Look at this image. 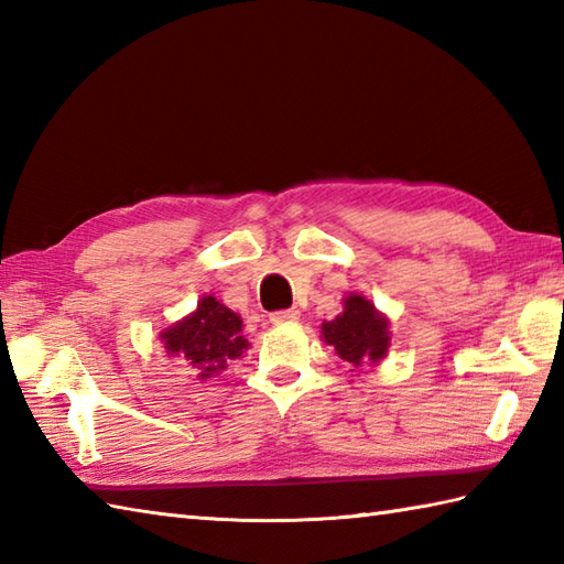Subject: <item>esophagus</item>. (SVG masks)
<instances>
[{
	"label": "esophagus",
	"instance_id": "1",
	"mask_svg": "<svg viewBox=\"0 0 564 564\" xmlns=\"http://www.w3.org/2000/svg\"><path fill=\"white\" fill-rule=\"evenodd\" d=\"M301 319V313L297 310H279V313L271 315L273 325H289V322H297Z\"/></svg>",
	"mask_w": 564,
	"mask_h": 564
}]
</instances>
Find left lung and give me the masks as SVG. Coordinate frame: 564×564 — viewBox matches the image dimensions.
I'll return each instance as SVG.
<instances>
[{"mask_svg": "<svg viewBox=\"0 0 564 564\" xmlns=\"http://www.w3.org/2000/svg\"><path fill=\"white\" fill-rule=\"evenodd\" d=\"M322 341L356 370L380 366L390 349V319L361 293L344 295V310L322 322Z\"/></svg>", "mask_w": 564, "mask_h": 564, "instance_id": "left-lung-1", "label": "left lung"}]
</instances>
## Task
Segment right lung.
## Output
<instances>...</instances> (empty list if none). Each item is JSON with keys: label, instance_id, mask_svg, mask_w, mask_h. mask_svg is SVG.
<instances>
[{"label": "right lung", "instance_id": "1", "mask_svg": "<svg viewBox=\"0 0 564 564\" xmlns=\"http://www.w3.org/2000/svg\"><path fill=\"white\" fill-rule=\"evenodd\" d=\"M160 341L166 354L186 361L200 382L220 376L227 364L249 349L242 337V317L215 295H203L194 313L164 327Z\"/></svg>", "mask_w": 564, "mask_h": 564}]
</instances>
